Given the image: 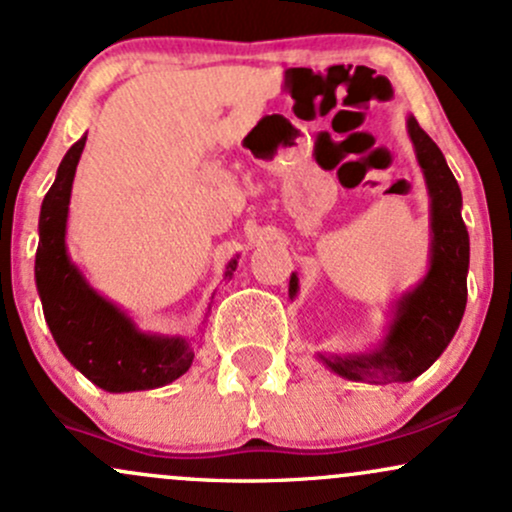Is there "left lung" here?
Segmentation results:
<instances>
[{
    "mask_svg": "<svg viewBox=\"0 0 512 512\" xmlns=\"http://www.w3.org/2000/svg\"><path fill=\"white\" fill-rule=\"evenodd\" d=\"M409 134L431 192V269L416 291L399 301L397 320L383 349L370 356L330 358L327 366L349 380L409 383L421 375L455 337L467 305L469 233L462 221V195L455 175L431 137L409 117ZM296 274L289 291L296 293Z\"/></svg>",
    "mask_w": 512,
    "mask_h": 512,
    "instance_id": "left-lung-1",
    "label": "left lung"
}]
</instances>
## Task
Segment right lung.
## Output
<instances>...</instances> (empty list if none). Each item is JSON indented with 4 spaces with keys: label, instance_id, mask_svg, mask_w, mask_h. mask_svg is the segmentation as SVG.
I'll use <instances>...</instances> for the list:
<instances>
[{
    "label": "right lung",
    "instance_id": "add662e5",
    "mask_svg": "<svg viewBox=\"0 0 512 512\" xmlns=\"http://www.w3.org/2000/svg\"><path fill=\"white\" fill-rule=\"evenodd\" d=\"M86 137L62 158L40 209V243L35 252V284L52 337L74 368L108 392L151 390L173 383L190 368L192 346L182 339L146 337L115 305L103 301L69 262L64 248L69 195ZM236 260L228 264L231 274Z\"/></svg>",
    "mask_w": 512,
    "mask_h": 512
}]
</instances>
